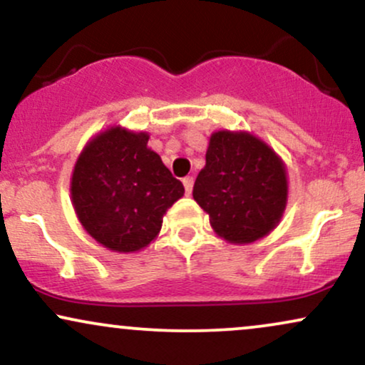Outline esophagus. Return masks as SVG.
<instances>
[{
	"label": "esophagus",
	"mask_w": 365,
	"mask_h": 365,
	"mask_svg": "<svg viewBox=\"0 0 365 365\" xmlns=\"http://www.w3.org/2000/svg\"><path fill=\"white\" fill-rule=\"evenodd\" d=\"M182 184H184V191H186V195L190 196L191 191H192V184H195V181H192V178H190V175H187V178L182 179Z\"/></svg>",
	"instance_id": "34e87169"
}]
</instances>
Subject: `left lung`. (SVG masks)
<instances>
[{"mask_svg": "<svg viewBox=\"0 0 365 365\" xmlns=\"http://www.w3.org/2000/svg\"><path fill=\"white\" fill-rule=\"evenodd\" d=\"M287 192L284 162L264 141L246 131L210 136L192 198L220 237L250 244L268 235L284 215Z\"/></svg>", "mask_w": 365, "mask_h": 365, "instance_id": "left-lung-1", "label": "left lung"}]
</instances>
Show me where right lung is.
<instances>
[{
  "mask_svg": "<svg viewBox=\"0 0 365 365\" xmlns=\"http://www.w3.org/2000/svg\"><path fill=\"white\" fill-rule=\"evenodd\" d=\"M148 133L113 126L85 145L71 175V201L83 229L115 252L147 247L167 208L184 195L181 181L148 148Z\"/></svg>",
  "mask_w": 365,
  "mask_h": 365,
  "instance_id": "right-lung-1",
  "label": "right lung"
}]
</instances>
